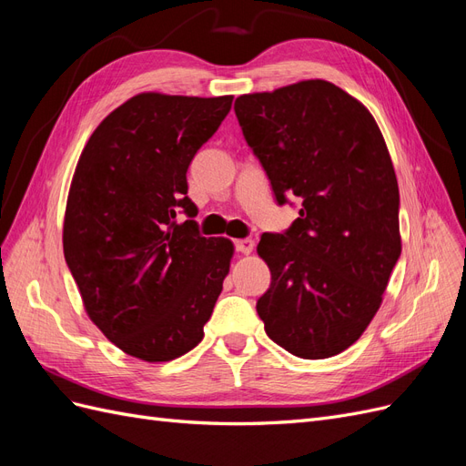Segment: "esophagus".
<instances>
[{
  "label": "esophagus",
  "instance_id": "34e87169",
  "mask_svg": "<svg viewBox=\"0 0 466 466\" xmlns=\"http://www.w3.org/2000/svg\"><path fill=\"white\" fill-rule=\"evenodd\" d=\"M235 248L241 252V255H250L252 248H255V241H252V238H238V241H235Z\"/></svg>",
  "mask_w": 466,
  "mask_h": 466
}]
</instances>
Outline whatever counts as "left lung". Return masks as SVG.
Instances as JSON below:
<instances>
[{"instance_id": "left-lung-1", "label": "left lung", "mask_w": 466, "mask_h": 466, "mask_svg": "<svg viewBox=\"0 0 466 466\" xmlns=\"http://www.w3.org/2000/svg\"><path fill=\"white\" fill-rule=\"evenodd\" d=\"M278 204L301 198L286 233H264L272 274L257 301L266 334L303 360L340 354L370 327L400 257L399 182L371 112L307 79L235 101Z\"/></svg>"}]
</instances>
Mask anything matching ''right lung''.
Segmentation results:
<instances>
[{
  "label": "right lung",
  "mask_w": 466,
  "mask_h": 466,
  "mask_svg": "<svg viewBox=\"0 0 466 466\" xmlns=\"http://www.w3.org/2000/svg\"><path fill=\"white\" fill-rule=\"evenodd\" d=\"M233 96L139 93L96 126L81 151L64 218V257L83 307L128 356L171 361L204 338L233 243L202 237L188 165Z\"/></svg>",
  "instance_id": "1"
}]
</instances>
